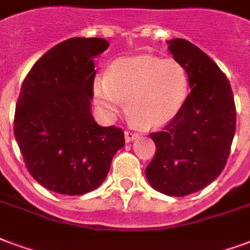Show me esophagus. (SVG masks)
<instances>
[{"mask_svg": "<svg viewBox=\"0 0 250 250\" xmlns=\"http://www.w3.org/2000/svg\"><path fill=\"white\" fill-rule=\"evenodd\" d=\"M137 137H138L137 133L130 132V130H126V132H125V141H126V142H130V141L136 140Z\"/></svg>", "mask_w": 250, "mask_h": 250, "instance_id": "esophagus-1", "label": "esophagus"}]
</instances>
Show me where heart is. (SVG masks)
<instances>
[{"mask_svg": "<svg viewBox=\"0 0 250 250\" xmlns=\"http://www.w3.org/2000/svg\"><path fill=\"white\" fill-rule=\"evenodd\" d=\"M188 95V76L174 59L140 55L121 58L93 80L100 112L114 117L129 99V112L145 126H161L179 113Z\"/></svg>", "mask_w": 250, "mask_h": 250, "instance_id": "obj_1", "label": "heart"}]
</instances>
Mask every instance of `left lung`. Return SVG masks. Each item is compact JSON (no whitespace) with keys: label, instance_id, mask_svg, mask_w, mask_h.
Masks as SVG:
<instances>
[{"label":"left lung","instance_id":"8db88e82","mask_svg":"<svg viewBox=\"0 0 250 250\" xmlns=\"http://www.w3.org/2000/svg\"><path fill=\"white\" fill-rule=\"evenodd\" d=\"M185 67L189 93L179 113L150 134L157 153L146 167L154 189L168 196L200 191L220 175L236 132V106L229 82L215 62L188 41H167Z\"/></svg>","mask_w":250,"mask_h":250}]
</instances>
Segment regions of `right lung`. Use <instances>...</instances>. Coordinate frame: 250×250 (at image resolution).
<instances>
[{
    "instance_id": "add662e5",
    "label": "right lung",
    "mask_w": 250,
    "mask_h": 250,
    "mask_svg": "<svg viewBox=\"0 0 250 250\" xmlns=\"http://www.w3.org/2000/svg\"><path fill=\"white\" fill-rule=\"evenodd\" d=\"M103 38H69L39 59L17 101L14 136L35 181L62 195H83L105 181L124 132L100 126L91 113L93 59Z\"/></svg>"
}]
</instances>
